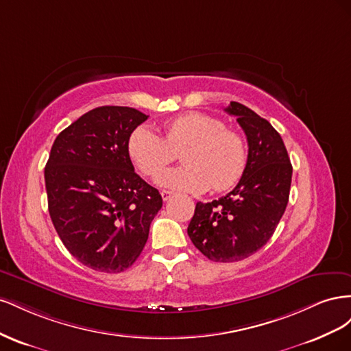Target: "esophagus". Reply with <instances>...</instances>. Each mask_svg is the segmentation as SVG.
I'll return each instance as SVG.
<instances>
[{
	"mask_svg": "<svg viewBox=\"0 0 351 351\" xmlns=\"http://www.w3.org/2000/svg\"><path fill=\"white\" fill-rule=\"evenodd\" d=\"M161 196H162V200H164V202H167L169 197L173 196V193L169 192V190H161Z\"/></svg>",
	"mask_w": 351,
	"mask_h": 351,
	"instance_id": "esophagus-1",
	"label": "esophagus"
}]
</instances>
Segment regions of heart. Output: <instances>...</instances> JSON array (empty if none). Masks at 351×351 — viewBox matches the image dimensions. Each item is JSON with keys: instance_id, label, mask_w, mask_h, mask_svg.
Masks as SVG:
<instances>
[{"instance_id": "heart-1", "label": "heart", "mask_w": 351, "mask_h": 351, "mask_svg": "<svg viewBox=\"0 0 351 351\" xmlns=\"http://www.w3.org/2000/svg\"><path fill=\"white\" fill-rule=\"evenodd\" d=\"M164 130L165 137L139 125L129 137L130 158L145 176L155 177L183 150L185 165L158 173V184L190 193L210 186L222 192L237 184L247 162L246 145L217 117L187 112L169 120Z\"/></svg>"}]
</instances>
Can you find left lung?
<instances>
[{"mask_svg":"<svg viewBox=\"0 0 351 351\" xmlns=\"http://www.w3.org/2000/svg\"><path fill=\"white\" fill-rule=\"evenodd\" d=\"M226 111L237 117L247 137V162L237 186L218 200L197 202L187 234L214 262L252 256L272 237L289 204L293 167L280 133L239 102Z\"/></svg>","mask_w":351,"mask_h":351,"instance_id":"1","label":"left lung"}]
</instances>
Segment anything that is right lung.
<instances>
[{
  "mask_svg": "<svg viewBox=\"0 0 351 351\" xmlns=\"http://www.w3.org/2000/svg\"><path fill=\"white\" fill-rule=\"evenodd\" d=\"M147 115L98 107L62 130L45 167L48 210L58 236L80 263L123 272L139 258L162 208L158 190L134 173L129 137Z\"/></svg>",
  "mask_w": 351,
  "mask_h": 351,
  "instance_id": "right-lung-1",
  "label": "right lung"
}]
</instances>
